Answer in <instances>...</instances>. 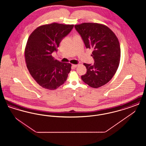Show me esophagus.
I'll return each instance as SVG.
<instances>
[{
  "label": "esophagus",
  "instance_id": "esophagus-1",
  "mask_svg": "<svg viewBox=\"0 0 146 146\" xmlns=\"http://www.w3.org/2000/svg\"><path fill=\"white\" fill-rule=\"evenodd\" d=\"M77 64H72V67L73 68H76V67H77Z\"/></svg>",
  "mask_w": 146,
  "mask_h": 146
}]
</instances>
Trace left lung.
Segmentation results:
<instances>
[{
    "mask_svg": "<svg viewBox=\"0 0 146 146\" xmlns=\"http://www.w3.org/2000/svg\"><path fill=\"white\" fill-rule=\"evenodd\" d=\"M86 48L93 49L94 64L84 63L86 73L82 80L90 86L97 88L111 80L118 69L120 48L118 38L106 26L96 23L75 25Z\"/></svg>",
    "mask_w": 146,
    "mask_h": 146,
    "instance_id": "1",
    "label": "left lung"
}]
</instances>
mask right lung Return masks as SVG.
Segmentation results:
<instances>
[{"instance_id":"add662e5","label":"right lung","mask_w":146,"mask_h":146,"mask_svg":"<svg viewBox=\"0 0 146 146\" xmlns=\"http://www.w3.org/2000/svg\"><path fill=\"white\" fill-rule=\"evenodd\" d=\"M73 27L57 23L45 25L36 28L28 38L25 53L27 67L36 82L45 89H56L67 79L71 64L54 60L51 54Z\"/></svg>"}]
</instances>
